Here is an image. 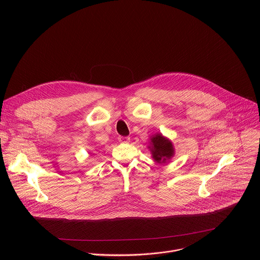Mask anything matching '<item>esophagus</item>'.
Wrapping results in <instances>:
<instances>
[{
  "instance_id": "34e87169",
  "label": "esophagus",
  "mask_w": 260,
  "mask_h": 260,
  "mask_svg": "<svg viewBox=\"0 0 260 260\" xmlns=\"http://www.w3.org/2000/svg\"><path fill=\"white\" fill-rule=\"evenodd\" d=\"M129 137H119V142L120 143H128L129 142Z\"/></svg>"
}]
</instances>
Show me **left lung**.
<instances>
[{
    "mask_svg": "<svg viewBox=\"0 0 260 260\" xmlns=\"http://www.w3.org/2000/svg\"><path fill=\"white\" fill-rule=\"evenodd\" d=\"M152 158L158 164H166L175 155V148L170 139L162 136V134H155L150 137L148 145Z\"/></svg>",
    "mask_w": 260,
    "mask_h": 260,
    "instance_id": "obj_1",
    "label": "left lung"
}]
</instances>
